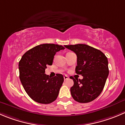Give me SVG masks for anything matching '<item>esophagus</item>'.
<instances>
[{
    "label": "esophagus",
    "mask_w": 125,
    "mask_h": 125,
    "mask_svg": "<svg viewBox=\"0 0 125 125\" xmlns=\"http://www.w3.org/2000/svg\"><path fill=\"white\" fill-rule=\"evenodd\" d=\"M69 78L68 76L67 75H64V80H67Z\"/></svg>",
    "instance_id": "esophagus-1"
}]
</instances>
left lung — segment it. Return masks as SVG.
Listing matches in <instances>:
<instances>
[{"label": "left lung", "mask_w": 125, "mask_h": 125, "mask_svg": "<svg viewBox=\"0 0 125 125\" xmlns=\"http://www.w3.org/2000/svg\"><path fill=\"white\" fill-rule=\"evenodd\" d=\"M73 51L77 57L75 72L83 77L82 80L72 77L73 85L71 93L75 101L90 103L101 93L109 75L108 60L99 50L85 44L65 45Z\"/></svg>", "instance_id": "left-lung-1"}]
</instances>
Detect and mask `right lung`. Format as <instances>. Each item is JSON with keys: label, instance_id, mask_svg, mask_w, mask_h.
<instances>
[{"label": "right lung", "instance_id": "obj_1", "mask_svg": "<svg viewBox=\"0 0 125 125\" xmlns=\"http://www.w3.org/2000/svg\"><path fill=\"white\" fill-rule=\"evenodd\" d=\"M64 48L53 43L41 44L26 52L19 62L21 82L34 101L47 104L56 99L64 82L63 75L57 73L50 77L45 72L47 66L53 64L56 53Z\"/></svg>", "mask_w": 125, "mask_h": 125}]
</instances>
